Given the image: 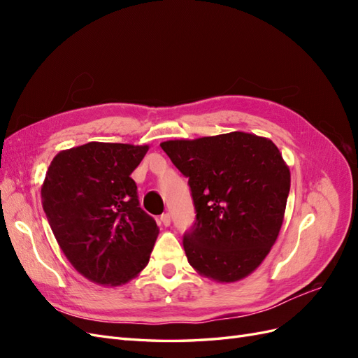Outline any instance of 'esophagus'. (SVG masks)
Here are the masks:
<instances>
[{
    "label": "esophagus",
    "mask_w": 358,
    "mask_h": 358,
    "mask_svg": "<svg viewBox=\"0 0 358 358\" xmlns=\"http://www.w3.org/2000/svg\"><path fill=\"white\" fill-rule=\"evenodd\" d=\"M161 222H162V225L169 227V225L171 224V216H170V213H162V215H161Z\"/></svg>",
    "instance_id": "34e87169"
}]
</instances>
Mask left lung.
I'll list each match as a JSON object with an SVG mask.
<instances>
[{"label": "left lung", "instance_id": "8db88e82", "mask_svg": "<svg viewBox=\"0 0 358 358\" xmlns=\"http://www.w3.org/2000/svg\"><path fill=\"white\" fill-rule=\"evenodd\" d=\"M188 178L196 222L183 234L188 263L218 282L243 279L278 239L289 169L266 137L234 131L159 145Z\"/></svg>", "mask_w": 358, "mask_h": 358}]
</instances>
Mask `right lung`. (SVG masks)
Returning a JSON list of instances; mask_svg holds the SVG:
<instances>
[{
	"instance_id": "right-lung-1",
	"label": "right lung",
	"mask_w": 358,
	"mask_h": 358,
	"mask_svg": "<svg viewBox=\"0 0 358 358\" xmlns=\"http://www.w3.org/2000/svg\"><path fill=\"white\" fill-rule=\"evenodd\" d=\"M149 146L90 142L59 152L41 187L43 209L64 255L100 285H122L149 263L158 236L131 173Z\"/></svg>"
}]
</instances>
